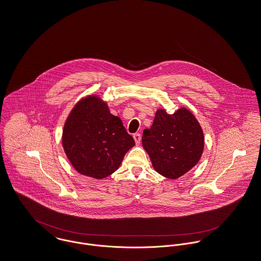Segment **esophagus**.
Instances as JSON below:
<instances>
[{
    "instance_id": "34e87169",
    "label": "esophagus",
    "mask_w": 261,
    "mask_h": 261,
    "mask_svg": "<svg viewBox=\"0 0 261 261\" xmlns=\"http://www.w3.org/2000/svg\"><path fill=\"white\" fill-rule=\"evenodd\" d=\"M133 138H134V140L136 142V144H140L141 142V134L140 133H135L134 135H133Z\"/></svg>"
}]
</instances>
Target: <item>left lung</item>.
Segmentation results:
<instances>
[{
    "label": "left lung",
    "instance_id": "1",
    "mask_svg": "<svg viewBox=\"0 0 261 261\" xmlns=\"http://www.w3.org/2000/svg\"><path fill=\"white\" fill-rule=\"evenodd\" d=\"M154 169L168 179H178L201 159L203 133L196 117L186 108L173 114L164 109L156 112L150 129L142 136Z\"/></svg>",
    "mask_w": 261,
    "mask_h": 261
}]
</instances>
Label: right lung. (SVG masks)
<instances>
[{"mask_svg": "<svg viewBox=\"0 0 261 261\" xmlns=\"http://www.w3.org/2000/svg\"><path fill=\"white\" fill-rule=\"evenodd\" d=\"M135 145L119 117L96 96L81 99L65 121L64 152L81 175L103 179L114 173Z\"/></svg>", "mask_w": 261, "mask_h": 261, "instance_id": "right-lung-1", "label": "right lung"}]
</instances>
